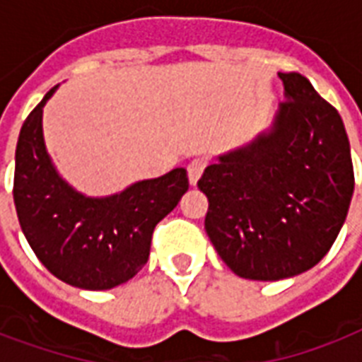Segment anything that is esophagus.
I'll use <instances>...</instances> for the list:
<instances>
[{"mask_svg":"<svg viewBox=\"0 0 362 362\" xmlns=\"http://www.w3.org/2000/svg\"><path fill=\"white\" fill-rule=\"evenodd\" d=\"M204 167H206V159L204 158H195L189 161V165H187V178H189V184H192V186L197 184V180L201 178V175H203Z\"/></svg>","mask_w":362,"mask_h":362,"instance_id":"34e87169","label":"esophagus"}]
</instances>
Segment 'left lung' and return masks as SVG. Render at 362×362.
Instances as JSON below:
<instances>
[{"label":"left lung","instance_id":"1","mask_svg":"<svg viewBox=\"0 0 362 362\" xmlns=\"http://www.w3.org/2000/svg\"><path fill=\"white\" fill-rule=\"evenodd\" d=\"M284 95L269 131L204 169V229L240 278L303 274L337 240L354 195V163L338 110L306 76L278 73Z\"/></svg>","mask_w":362,"mask_h":362}]
</instances>
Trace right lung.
Returning a JSON list of instances; mask_svg holds the SVG:
<instances>
[{
	"instance_id": "1",
	"label": "right lung",
	"mask_w": 362,
	"mask_h": 362,
	"mask_svg": "<svg viewBox=\"0 0 362 362\" xmlns=\"http://www.w3.org/2000/svg\"><path fill=\"white\" fill-rule=\"evenodd\" d=\"M25 118L14 156V206L25 240L65 284L103 291L146 264L152 233L187 192L186 169L141 180L109 197H86L58 175L42 136V107Z\"/></svg>"
}]
</instances>
